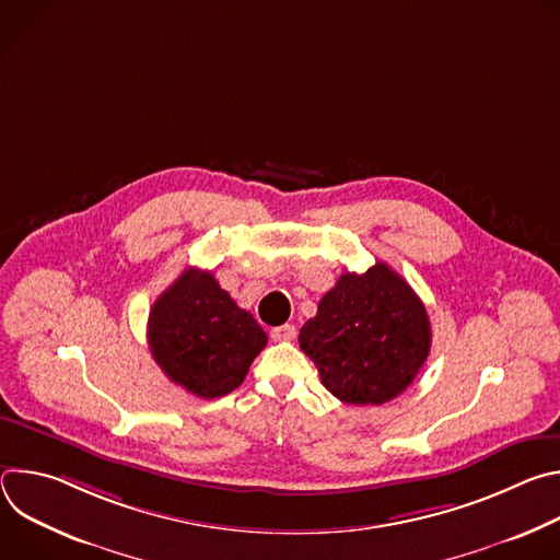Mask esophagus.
Segmentation results:
<instances>
[{
	"label": "esophagus",
	"mask_w": 560,
	"mask_h": 560,
	"mask_svg": "<svg viewBox=\"0 0 560 560\" xmlns=\"http://www.w3.org/2000/svg\"><path fill=\"white\" fill-rule=\"evenodd\" d=\"M270 337H272L275 341H292V339L296 337V328H294V326H290V324H285V326H277V328H272Z\"/></svg>",
	"instance_id": "1"
}]
</instances>
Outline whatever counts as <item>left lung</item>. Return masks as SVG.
<instances>
[{
  "instance_id": "1",
  "label": "left lung",
  "mask_w": 560,
  "mask_h": 560,
  "mask_svg": "<svg viewBox=\"0 0 560 560\" xmlns=\"http://www.w3.org/2000/svg\"><path fill=\"white\" fill-rule=\"evenodd\" d=\"M432 328L423 301L387 264L343 272L299 335L322 383L350 406H381L423 368Z\"/></svg>"
}]
</instances>
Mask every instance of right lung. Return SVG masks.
<instances>
[{"label": "right lung", "mask_w": 560, "mask_h": 560, "mask_svg": "<svg viewBox=\"0 0 560 560\" xmlns=\"http://www.w3.org/2000/svg\"><path fill=\"white\" fill-rule=\"evenodd\" d=\"M266 343L255 316L199 268H186L148 316L152 359L175 385L199 398L225 396L242 385Z\"/></svg>", "instance_id": "add662e5"}]
</instances>
